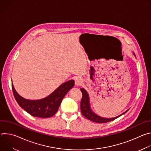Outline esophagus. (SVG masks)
<instances>
[{
	"label": "esophagus",
	"instance_id": "1",
	"mask_svg": "<svg viewBox=\"0 0 151 151\" xmlns=\"http://www.w3.org/2000/svg\"><path fill=\"white\" fill-rule=\"evenodd\" d=\"M75 83L76 86H80L82 83V79L80 77H78L75 79Z\"/></svg>",
	"mask_w": 151,
	"mask_h": 151
}]
</instances>
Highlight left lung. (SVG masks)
Here are the masks:
<instances>
[{"label": "left lung", "mask_w": 151, "mask_h": 151, "mask_svg": "<svg viewBox=\"0 0 151 151\" xmlns=\"http://www.w3.org/2000/svg\"><path fill=\"white\" fill-rule=\"evenodd\" d=\"M134 55L135 56L134 53H133ZM81 91L82 94V97L81 101V111L82 114L85 116L86 118L88 119L98 123H105V122H108L110 121H112L117 118L119 117L124 114L126 113L129 109L127 110L125 112L122 113V114L111 118H103L101 116H99L98 115L96 114L91 109L90 104V97L88 93L86 91V90L83 88H81Z\"/></svg>", "instance_id": "8db88e82"}]
</instances>
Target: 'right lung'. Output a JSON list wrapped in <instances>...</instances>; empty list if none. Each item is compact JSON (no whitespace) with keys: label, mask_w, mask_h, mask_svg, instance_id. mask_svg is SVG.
Listing matches in <instances>:
<instances>
[{"label":"right lung","mask_w":151,"mask_h":151,"mask_svg":"<svg viewBox=\"0 0 151 151\" xmlns=\"http://www.w3.org/2000/svg\"><path fill=\"white\" fill-rule=\"evenodd\" d=\"M75 81L64 82L50 95L40 100H28L19 96L12 83L14 97L19 106L30 115L39 118H50L57 112L61 102L67 93L73 87Z\"/></svg>","instance_id":"1"}]
</instances>
